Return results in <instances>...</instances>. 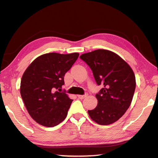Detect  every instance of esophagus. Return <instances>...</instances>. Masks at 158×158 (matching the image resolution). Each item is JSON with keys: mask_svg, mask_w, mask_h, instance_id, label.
Listing matches in <instances>:
<instances>
[{"mask_svg": "<svg viewBox=\"0 0 158 158\" xmlns=\"http://www.w3.org/2000/svg\"><path fill=\"white\" fill-rule=\"evenodd\" d=\"M87 95H88L87 93H85V95H78V98H79V99H81V100H82V99H84L85 97H86Z\"/></svg>", "mask_w": 158, "mask_h": 158, "instance_id": "esophagus-1", "label": "esophagus"}]
</instances>
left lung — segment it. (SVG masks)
Masks as SVG:
<instances>
[{
	"label": "left lung",
	"instance_id": "8db88e82",
	"mask_svg": "<svg viewBox=\"0 0 158 158\" xmlns=\"http://www.w3.org/2000/svg\"><path fill=\"white\" fill-rule=\"evenodd\" d=\"M80 58L91 69L97 84L103 85L95 95L97 106L88 111L89 116L102 125L114 123L132 102L136 87L132 69L118 55L106 49L84 53Z\"/></svg>",
	"mask_w": 158,
	"mask_h": 158
}]
</instances>
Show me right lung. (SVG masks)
I'll return each mask as SVG.
<instances>
[{"label":"right lung","instance_id":"obj_1","mask_svg":"<svg viewBox=\"0 0 158 158\" xmlns=\"http://www.w3.org/2000/svg\"><path fill=\"white\" fill-rule=\"evenodd\" d=\"M79 53H48L36 58L23 73L20 93L32 118L52 127L64 121L73 100L62 89L65 74L79 57Z\"/></svg>","mask_w":158,"mask_h":158}]
</instances>
